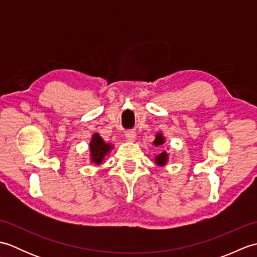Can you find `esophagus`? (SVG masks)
<instances>
[{
  "mask_svg": "<svg viewBox=\"0 0 257 257\" xmlns=\"http://www.w3.org/2000/svg\"><path fill=\"white\" fill-rule=\"evenodd\" d=\"M125 139L128 141H135L136 140V134L134 132H127L125 133Z\"/></svg>",
  "mask_w": 257,
  "mask_h": 257,
  "instance_id": "esophagus-1",
  "label": "esophagus"
}]
</instances>
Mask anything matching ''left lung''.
<instances>
[{
	"mask_svg": "<svg viewBox=\"0 0 257 257\" xmlns=\"http://www.w3.org/2000/svg\"><path fill=\"white\" fill-rule=\"evenodd\" d=\"M163 144H165V137H163L161 133H158L156 135V139L154 141V145L155 146H160V145H163ZM155 161H156L158 166H161V167L166 166L167 162H168V154L166 151H162L160 155L156 156Z\"/></svg>",
	"mask_w": 257,
	"mask_h": 257,
	"instance_id": "8db88e82",
	"label": "left lung"
}]
</instances>
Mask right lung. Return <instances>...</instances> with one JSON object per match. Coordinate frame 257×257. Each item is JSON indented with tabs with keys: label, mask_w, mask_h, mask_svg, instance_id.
Wrapping results in <instances>:
<instances>
[{
	"label": "right lung",
	"mask_w": 257,
	"mask_h": 257,
	"mask_svg": "<svg viewBox=\"0 0 257 257\" xmlns=\"http://www.w3.org/2000/svg\"><path fill=\"white\" fill-rule=\"evenodd\" d=\"M112 149V146L106 144L102 140L98 134H94L91 137L90 144H89V150H90V159L91 162L95 165H100V163L105 160V157L110 152Z\"/></svg>",
	"instance_id": "obj_1"
}]
</instances>
